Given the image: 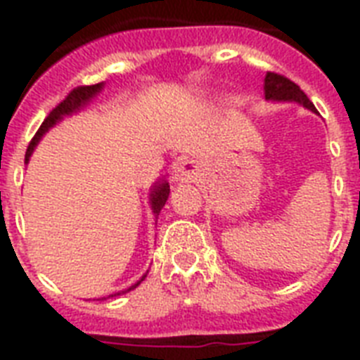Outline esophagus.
<instances>
[{
	"label": "esophagus",
	"mask_w": 360,
	"mask_h": 360,
	"mask_svg": "<svg viewBox=\"0 0 360 360\" xmlns=\"http://www.w3.org/2000/svg\"><path fill=\"white\" fill-rule=\"evenodd\" d=\"M198 175H200V166L194 160H183L174 169V177L179 181H194Z\"/></svg>",
	"instance_id": "1"
}]
</instances>
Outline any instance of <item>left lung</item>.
<instances>
[{
    "instance_id": "8db88e82",
    "label": "left lung",
    "mask_w": 360,
    "mask_h": 360,
    "mask_svg": "<svg viewBox=\"0 0 360 360\" xmlns=\"http://www.w3.org/2000/svg\"><path fill=\"white\" fill-rule=\"evenodd\" d=\"M263 93H265V101H271V103H297L316 114V106L301 91V87L288 80V78H284V76L267 72L265 80H263Z\"/></svg>"
}]
</instances>
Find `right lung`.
Masks as SVG:
<instances>
[{"instance_id": "right-lung-1", "label": "right lung", "mask_w": 360, "mask_h": 360, "mask_svg": "<svg viewBox=\"0 0 360 360\" xmlns=\"http://www.w3.org/2000/svg\"><path fill=\"white\" fill-rule=\"evenodd\" d=\"M104 89V82H101V84H95V86H84V87H76V89H72V91L69 93V97L65 98L63 103L58 104L56 108L48 114V117L44 120V123L41 124V129L37 130V134L33 136V140L30 141V147H27V151H25V164H30V158L31 155H33V151H35V147L39 146V141L42 140V136L46 134L48 130L52 129V127H56V124L59 123V121L63 120V117H69V115L72 114H78L80 110H84L87 106V104L91 103L93 98L97 97L98 93L103 91ZM169 196V183L166 179H158L155 181L151 185V188H149V205H151V211L153 214H155V219H158V213H160V209L164 207V203H166V200H168ZM147 273L141 276L136 284H132L130 288H127L124 291H117V293H114V295L110 297H115V295H121V293H127V291L134 290V288H138V285L146 280Z\"/></svg>"}]
</instances>
